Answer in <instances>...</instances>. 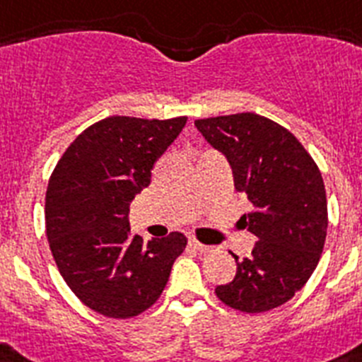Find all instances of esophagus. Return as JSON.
Returning a JSON list of instances; mask_svg holds the SVG:
<instances>
[{"label":"esophagus","mask_w":362,"mask_h":362,"mask_svg":"<svg viewBox=\"0 0 362 362\" xmlns=\"http://www.w3.org/2000/svg\"><path fill=\"white\" fill-rule=\"evenodd\" d=\"M189 246L193 247V250L200 251V253H213L215 251V247L213 246H206V244H202V242L194 240V238H191L189 240Z\"/></svg>","instance_id":"1"}]
</instances>
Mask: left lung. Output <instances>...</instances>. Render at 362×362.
<instances>
[{"label":"left lung","mask_w":362,"mask_h":362,"mask_svg":"<svg viewBox=\"0 0 362 362\" xmlns=\"http://www.w3.org/2000/svg\"><path fill=\"white\" fill-rule=\"evenodd\" d=\"M194 125L228 158L235 189L253 206L240 220L259 238L233 281L216 286V297L238 312H269L288 303L319 264L328 231L322 175L303 144L266 116L238 112Z\"/></svg>","instance_id":"8db88e82"}]
</instances>
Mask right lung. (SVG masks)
Instances as JSON below:
<instances>
[{"label": "right lung", "mask_w": 362, "mask_h": 362, "mask_svg": "<svg viewBox=\"0 0 362 362\" xmlns=\"http://www.w3.org/2000/svg\"><path fill=\"white\" fill-rule=\"evenodd\" d=\"M187 118L109 116L65 149L49 178L45 231L64 281L81 303L112 319L140 315L158 300L187 238L173 231L144 242L131 231L134 194Z\"/></svg>", "instance_id": "right-lung-1"}]
</instances>
